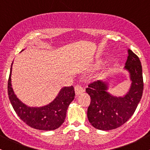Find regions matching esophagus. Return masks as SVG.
I'll use <instances>...</instances> for the list:
<instances>
[{
	"label": "esophagus",
	"mask_w": 150,
	"mask_h": 150,
	"mask_svg": "<svg viewBox=\"0 0 150 150\" xmlns=\"http://www.w3.org/2000/svg\"><path fill=\"white\" fill-rule=\"evenodd\" d=\"M75 94L76 95H79L81 93H83L84 90L82 87H81L80 85H76L75 86Z\"/></svg>",
	"instance_id": "obj_1"
}]
</instances>
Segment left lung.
I'll return each instance as SVG.
<instances>
[{
	"instance_id": "8db88e82",
	"label": "left lung",
	"mask_w": 150,
	"mask_h": 150,
	"mask_svg": "<svg viewBox=\"0 0 150 150\" xmlns=\"http://www.w3.org/2000/svg\"><path fill=\"white\" fill-rule=\"evenodd\" d=\"M124 69L129 74L131 83L123 96L110 93L106 81H95L86 89L91 99L87 111L88 119L96 129L109 131L121 126L133 115L142 99L144 88L142 64L139 57L130 49Z\"/></svg>"
}]
</instances>
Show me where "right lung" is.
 I'll return each instance as SVG.
<instances>
[{"label": "right lung", "mask_w": 150, "mask_h": 150, "mask_svg": "<svg viewBox=\"0 0 150 150\" xmlns=\"http://www.w3.org/2000/svg\"><path fill=\"white\" fill-rule=\"evenodd\" d=\"M12 65L13 62L8 78V94L11 104L17 115L29 126L40 131H52L61 126L65 120L68 107L75 99L73 86L62 88L55 99L46 105L29 107L19 100L13 91L11 78Z\"/></svg>", "instance_id": "add662e5"}]
</instances>
